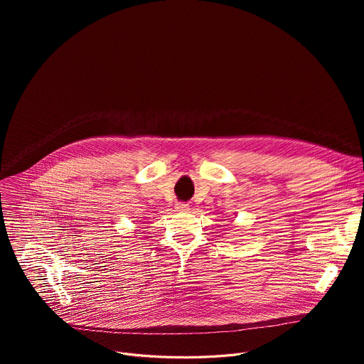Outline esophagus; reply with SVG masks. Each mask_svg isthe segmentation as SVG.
<instances>
[{
    "mask_svg": "<svg viewBox=\"0 0 364 364\" xmlns=\"http://www.w3.org/2000/svg\"><path fill=\"white\" fill-rule=\"evenodd\" d=\"M176 209H178V211H187L188 205L184 202H178V203H176Z\"/></svg>",
    "mask_w": 364,
    "mask_h": 364,
    "instance_id": "1",
    "label": "esophagus"
}]
</instances>
